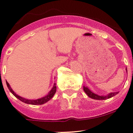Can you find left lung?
<instances>
[{
    "mask_svg": "<svg viewBox=\"0 0 133 133\" xmlns=\"http://www.w3.org/2000/svg\"><path fill=\"white\" fill-rule=\"evenodd\" d=\"M83 90L85 92V93L88 95V97H89L90 98L93 99H96V100H105V99H109V98L115 96L117 94H118L119 92H114V93H109L108 95L107 96H99V95H96L95 93H93V92L91 91L87 87H85L83 86Z\"/></svg>",
    "mask_w": 133,
    "mask_h": 133,
    "instance_id": "1",
    "label": "left lung"
}]
</instances>
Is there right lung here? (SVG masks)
<instances>
[{"instance_id": "1", "label": "right lung", "mask_w": 133, "mask_h": 133, "mask_svg": "<svg viewBox=\"0 0 133 133\" xmlns=\"http://www.w3.org/2000/svg\"><path fill=\"white\" fill-rule=\"evenodd\" d=\"M6 83L7 87H8V89L10 90V91L11 92L13 95L16 97L17 99H18L19 100H20V101H22V102L25 103L30 104V105H42V104H44L45 103H46V102H48V101H50V99L53 97L54 95V94L56 93V83H54L53 88L52 89V90L49 92V93L47 95H46V96L44 97H42V98H40V99H36V100H29V99H24V98L21 97H20V96H18V95H16V93L14 92V91L11 89V87H10V85H9V83H8L6 81Z\"/></svg>"}]
</instances>
